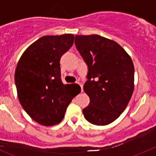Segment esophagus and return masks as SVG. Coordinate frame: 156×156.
Wrapping results in <instances>:
<instances>
[{
	"label": "esophagus",
	"instance_id": "34e87169",
	"mask_svg": "<svg viewBox=\"0 0 156 156\" xmlns=\"http://www.w3.org/2000/svg\"><path fill=\"white\" fill-rule=\"evenodd\" d=\"M78 84H79V85L80 86V87H81V92H83V85H82V84H81L80 83H78Z\"/></svg>",
	"mask_w": 156,
	"mask_h": 156
}]
</instances>
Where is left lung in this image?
<instances>
[{"instance_id": "obj_1", "label": "left lung", "mask_w": 156, "mask_h": 156, "mask_svg": "<svg viewBox=\"0 0 156 156\" xmlns=\"http://www.w3.org/2000/svg\"><path fill=\"white\" fill-rule=\"evenodd\" d=\"M75 44L87 64L83 90L89 105L84 118L98 126L112 123L125 110L134 91V65L119 44L100 35L75 37Z\"/></svg>"}]
</instances>
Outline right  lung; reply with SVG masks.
I'll return each instance as SVG.
<instances>
[{"label": "right lung", "instance_id": "add662e5", "mask_svg": "<svg viewBox=\"0 0 156 156\" xmlns=\"http://www.w3.org/2000/svg\"><path fill=\"white\" fill-rule=\"evenodd\" d=\"M74 36H44L20 56L15 71L17 96L29 116L43 126L61 122L80 86L64 84L60 78V58L73 44Z\"/></svg>", "mask_w": 156, "mask_h": 156}]
</instances>
